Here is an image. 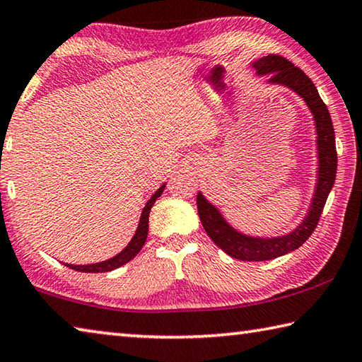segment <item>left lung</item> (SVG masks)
<instances>
[{
  "label": "left lung",
  "instance_id": "1",
  "mask_svg": "<svg viewBox=\"0 0 362 362\" xmlns=\"http://www.w3.org/2000/svg\"><path fill=\"white\" fill-rule=\"evenodd\" d=\"M251 68L259 78L269 76V86L286 87L288 90L294 92L297 97L303 100L313 116L318 165H316V182L307 214L297 227L288 233L275 237H257L235 229L224 218L219 208L211 204L200 191L197 195V208L204 229L226 255L240 261H270V259L297 250L313 233L321 218L322 208L334 187L335 173H337V151H335V133L331 114L322 103L312 79L300 68H296L293 63L278 55L262 57L252 62Z\"/></svg>",
  "mask_w": 362,
  "mask_h": 362
}]
</instances>
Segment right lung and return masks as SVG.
I'll return each instance as SVG.
<instances>
[{
  "label": "right lung",
  "mask_w": 362,
  "mask_h": 362,
  "mask_svg": "<svg viewBox=\"0 0 362 362\" xmlns=\"http://www.w3.org/2000/svg\"><path fill=\"white\" fill-rule=\"evenodd\" d=\"M165 186H167V182H163V185L158 187L154 194H152V197L148 202H146V205H144L143 211H141V216H139V223H138V227L135 230V235L132 237L129 245H127L125 248L119 252V255H116L111 259H106V261L95 262V264H86V265L65 264L66 267L73 269V270H78V272H86V274H101V272H111L114 269L122 267L124 264L132 261V259L135 257L139 251H141L146 238H148L151 208H152V205L156 204V200L160 197L162 192L165 191Z\"/></svg>",
  "instance_id": "add662e5"
}]
</instances>
